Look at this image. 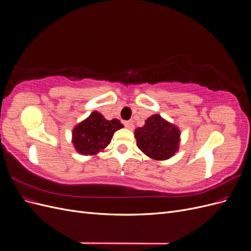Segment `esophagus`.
Instances as JSON below:
<instances>
[{
	"label": "esophagus",
	"mask_w": 251,
	"mask_h": 251,
	"mask_svg": "<svg viewBox=\"0 0 251 251\" xmlns=\"http://www.w3.org/2000/svg\"><path fill=\"white\" fill-rule=\"evenodd\" d=\"M125 126L127 128V130H134L133 121H125Z\"/></svg>",
	"instance_id": "obj_1"
}]
</instances>
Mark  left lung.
Instances as JSON below:
<instances>
[{"instance_id":"obj_1","label":"left lung","mask_w":251,"mask_h":251,"mask_svg":"<svg viewBox=\"0 0 251 251\" xmlns=\"http://www.w3.org/2000/svg\"><path fill=\"white\" fill-rule=\"evenodd\" d=\"M137 147L154 160H166L178 151L179 128L155 114L146 120V125L135 130Z\"/></svg>"}]
</instances>
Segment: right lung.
I'll list each match as a JSON object with an SVG mask.
<instances>
[{"label": "right lung", "mask_w": 251, "mask_h": 251, "mask_svg": "<svg viewBox=\"0 0 251 251\" xmlns=\"http://www.w3.org/2000/svg\"><path fill=\"white\" fill-rule=\"evenodd\" d=\"M124 127L118 119L107 120L96 111L73 128V146L81 155H96L107 148L111 139L119 128Z\"/></svg>", "instance_id": "right-lung-1"}]
</instances>
